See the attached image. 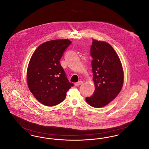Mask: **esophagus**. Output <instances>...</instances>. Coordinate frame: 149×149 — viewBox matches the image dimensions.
Listing matches in <instances>:
<instances>
[{
	"mask_svg": "<svg viewBox=\"0 0 149 149\" xmlns=\"http://www.w3.org/2000/svg\"><path fill=\"white\" fill-rule=\"evenodd\" d=\"M83 84V81H79L78 82H77V83H76L75 84V86H79L80 85H81V84Z\"/></svg>",
	"mask_w": 149,
	"mask_h": 149,
	"instance_id": "1",
	"label": "esophagus"
}]
</instances>
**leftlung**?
Segmentation results:
<instances>
[{
  "label": "left lung",
  "mask_w": 149,
  "mask_h": 149,
  "mask_svg": "<svg viewBox=\"0 0 149 149\" xmlns=\"http://www.w3.org/2000/svg\"><path fill=\"white\" fill-rule=\"evenodd\" d=\"M91 55L95 90L86 101L91 106L100 108L108 105L120 93L124 71L118 54L106 42L92 39Z\"/></svg>",
  "instance_id": "8db88e82"
}]
</instances>
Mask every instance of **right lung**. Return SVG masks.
<instances>
[{
  "label": "right lung",
  "instance_id": "right-lung-1",
  "mask_svg": "<svg viewBox=\"0 0 149 149\" xmlns=\"http://www.w3.org/2000/svg\"><path fill=\"white\" fill-rule=\"evenodd\" d=\"M71 43L68 39L47 41L40 44L31 57L27 70V86L35 98L45 106L62 102L73 86L60 62Z\"/></svg>",
  "mask_w": 149,
  "mask_h": 149
}]
</instances>
